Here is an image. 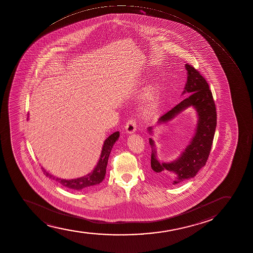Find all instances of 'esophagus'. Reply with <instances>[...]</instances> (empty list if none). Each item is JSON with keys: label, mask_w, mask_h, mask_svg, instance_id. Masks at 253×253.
Instances as JSON below:
<instances>
[{"label": "esophagus", "mask_w": 253, "mask_h": 253, "mask_svg": "<svg viewBox=\"0 0 253 253\" xmlns=\"http://www.w3.org/2000/svg\"><path fill=\"white\" fill-rule=\"evenodd\" d=\"M125 130L127 134H132L137 130L136 121L133 119L129 120L125 126Z\"/></svg>", "instance_id": "1"}]
</instances>
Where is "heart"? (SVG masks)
Returning a JSON list of instances; mask_svg holds the SVG:
<instances>
[{
  "label": "heart",
  "mask_w": 253,
  "mask_h": 253,
  "mask_svg": "<svg viewBox=\"0 0 253 253\" xmlns=\"http://www.w3.org/2000/svg\"><path fill=\"white\" fill-rule=\"evenodd\" d=\"M160 89L157 86H151L148 88L141 105V111L144 115H150L157 108L160 101Z\"/></svg>",
  "instance_id": "heart-1"
}]
</instances>
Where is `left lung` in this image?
<instances>
[{
    "instance_id": "8db88e82",
    "label": "left lung",
    "mask_w": 253,
    "mask_h": 253,
    "mask_svg": "<svg viewBox=\"0 0 253 253\" xmlns=\"http://www.w3.org/2000/svg\"><path fill=\"white\" fill-rule=\"evenodd\" d=\"M185 67L187 71V80L182 94L190 93V95L161 116L157 125L171 122L175 116L187 108L192 107L198 116L194 136L179 157L169 162L159 160L154 141L149 138L154 177L172 185H177L184 180L195 177L205 166L211 151L217 125L216 107L208 83L198 70L191 65L186 64ZM154 129L155 126H149L148 133L153 136Z\"/></svg>"
}]
</instances>
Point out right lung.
Returning <instances> with one entry per match:
<instances>
[{
	"instance_id": "1",
	"label": "right lung",
	"mask_w": 253,
	"mask_h": 253,
	"mask_svg": "<svg viewBox=\"0 0 253 253\" xmlns=\"http://www.w3.org/2000/svg\"><path fill=\"white\" fill-rule=\"evenodd\" d=\"M120 132L116 131L113 134H111L110 137H108L104 142L103 147H102L101 154L99 156L98 163L95 167L93 169V171L84 175L82 177L76 178V179H61V178L54 176L53 174H49V172L46 171L43 167H41L44 174L51 180H54L61 184V186H65L68 189L72 190H77L80 191L86 187L95 186L101 183L103 180L105 179V174H106V167H107L108 159L111 154V149L113 147L115 142L119 139Z\"/></svg>"
}]
</instances>
